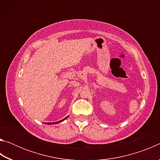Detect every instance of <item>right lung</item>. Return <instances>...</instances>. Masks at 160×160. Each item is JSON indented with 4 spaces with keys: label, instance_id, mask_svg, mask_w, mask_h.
Masks as SVG:
<instances>
[{
    "label": "right lung",
    "instance_id": "add662e5",
    "mask_svg": "<svg viewBox=\"0 0 160 160\" xmlns=\"http://www.w3.org/2000/svg\"><path fill=\"white\" fill-rule=\"evenodd\" d=\"M68 116H67V117H66L65 118H63V119H62V120H61V121H56V122H54V123H46V124H48V125H51V124H56V123H61V122H62V121H63L66 118H67L68 117Z\"/></svg>",
    "mask_w": 160,
    "mask_h": 160
}]
</instances>
